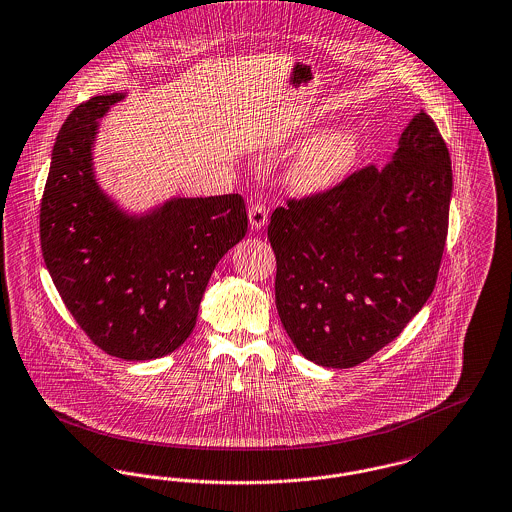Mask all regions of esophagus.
I'll list each match as a JSON object with an SVG mask.
<instances>
[{
  "mask_svg": "<svg viewBox=\"0 0 512 512\" xmlns=\"http://www.w3.org/2000/svg\"><path fill=\"white\" fill-rule=\"evenodd\" d=\"M269 220V211L263 203H255L251 209H249V222H251V228L255 230H261Z\"/></svg>",
  "mask_w": 512,
  "mask_h": 512,
  "instance_id": "obj_1",
  "label": "esophagus"
}]
</instances>
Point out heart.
<instances>
[{
  "label": "heart",
  "instance_id": "b5f03b06",
  "mask_svg": "<svg viewBox=\"0 0 512 512\" xmlns=\"http://www.w3.org/2000/svg\"><path fill=\"white\" fill-rule=\"evenodd\" d=\"M360 139L350 127H334L315 135L292 158L286 180L300 195H321L340 185L352 172Z\"/></svg>",
  "mask_w": 512,
  "mask_h": 512
}]
</instances>
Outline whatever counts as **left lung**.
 I'll use <instances>...</instances> for the list:
<instances>
[{
  "label": "left lung",
  "instance_id": "1",
  "mask_svg": "<svg viewBox=\"0 0 512 512\" xmlns=\"http://www.w3.org/2000/svg\"><path fill=\"white\" fill-rule=\"evenodd\" d=\"M451 193L449 149L420 112L385 168L272 212L276 309L303 358L354 367L416 317L437 282Z\"/></svg>",
  "mask_w": 512,
  "mask_h": 512
}]
</instances>
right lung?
I'll return each mask as SVG.
<instances>
[{
  "mask_svg": "<svg viewBox=\"0 0 512 512\" xmlns=\"http://www.w3.org/2000/svg\"><path fill=\"white\" fill-rule=\"evenodd\" d=\"M127 96H92L61 125L40 205L46 269L79 327L120 360L172 354L195 329L218 261L247 232L238 193L129 212L94 170L100 120Z\"/></svg>",
  "mask_w": 512,
  "mask_h": 512,
  "instance_id": "obj_1",
  "label": "right lung"
}]
</instances>
